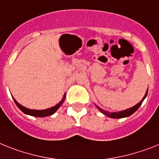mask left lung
<instances>
[{"instance_id": "left-lung-1", "label": "left lung", "mask_w": 159, "mask_h": 159, "mask_svg": "<svg viewBox=\"0 0 159 159\" xmlns=\"http://www.w3.org/2000/svg\"><path fill=\"white\" fill-rule=\"evenodd\" d=\"M147 93H148V89L146 90V93H145L144 97H143V99H142V101H141L140 102L138 103V104H136L135 106H134L133 107H130V108L126 109V110H122V111H118V112L110 113V112H109V111H106V110H102V109L100 108L98 106H97L96 104H94V105H95V106H96L97 108L98 109L99 111H100L101 113H102L104 115L107 116V117H109V118H126V117H129V116H130L131 114H133L135 112V111H137V110L139 108V107H140V106L142 105V103H143V102L144 101V99L146 98Z\"/></svg>"}]
</instances>
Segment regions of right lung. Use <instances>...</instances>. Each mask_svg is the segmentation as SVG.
Masks as SVG:
<instances>
[{
  "label": "right lung",
  "mask_w": 159,
  "mask_h": 159,
  "mask_svg": "<svg viewBox=\"0 0 159 159\" xmlns=\"http://www.w3.org/2000/svg\"><path fill=\"white\" fill-rule=\"evenodd\" d=\"M66 93L63 95L62 99L61 100V102H59L56 106H53V107H50L49 109H45V110H31V109H28L25 107V106H21L20 104H19L14 99V98H13V101H14V102L16 103V105L17 106L19 109L21 110L22 112L24 113L25 114H28V115L30 116H34V117H38V118H43V117H47V116H50L52 114H54L56 112L57 110H58L59 107H60L61 105L63 104L64 102L65 99H66Z\"/></svg>",
  "instance_id": "right-lung-1"
}]
</instances>
